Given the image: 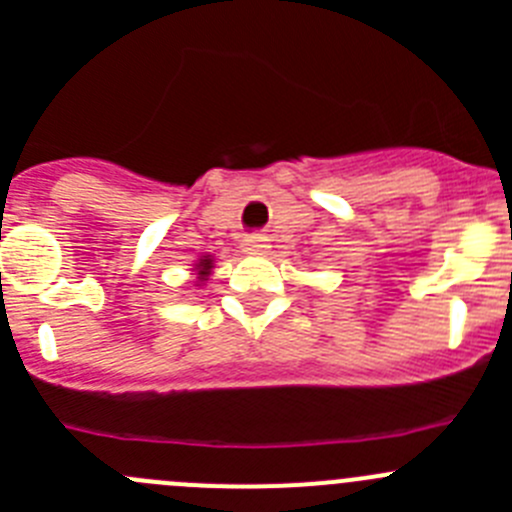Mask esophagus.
Segmentation results:
<instances>
[{
    "mask_svg": "<svg viewBox=\"0 0 512 512\" xmlns=\"http://www.w3.org/2000/svg\"><path fill=\"white\" fill-rule=\"evenodd\" d=\"M267 237L265 234H247L245 240H242V250L250 252V255H262L267 250Z\"/></svg>",
    "mask_w": 512,
    "mask_h": 512,
    "instance_id": "esophagus-1",
    "label": "esophagus"
}]
</instances>
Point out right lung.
I'll list each match as a JSON object with an SVG mask.
<instances>
[{
    "mask_svg": "<svg viewBox=\"0 0 512 512\" xmlns=\"http://www.w3.org/2000/svg\"><path fill=\"white\" fill-rule=\"evenodd\" d=\"M209 270H212V260H209V257H204V260L199 262V265H197V275H199V280H207Z\"/></svg>",
    "mask_w": 512,
    "mask_h": 512,
    "instance_id": "right-lung-1",
    "label": "right lung"
}]
</instances>
